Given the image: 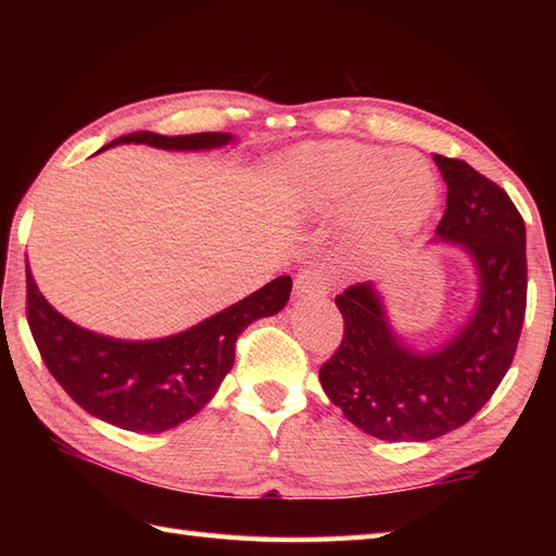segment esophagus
<instances>
[{"instance_id": "1", "label": "esophagus", "mask_w": 556, "mask_h": 556, "mask_svg": "<svg viewBox=\"0 0 556 556\" xmlns=\"http://www.w3.org/2000/svg\"><path fill=\"white\" fill-rule=\"evenodd\" d=\"M293 291L296 296H327L329 293V275L325 267H308L301 269L296 279H293Z\"/></svg>"}]
</instances>
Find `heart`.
<instances>
[{
	"instance_id": "1",
	"label": "heart",
	"mask_w": 556,
	"mask_h": 556,
	"mask_svg": "<svg viewBox=\"0 0 556 556\" xmlns=\"http://www.w3.org/2000/svg\"><path fill=\"white\" fill-rule=\"evenodd\" d=\"M293 176L305 212L346 207V239L363 257L394 251L437 200L434 174L416 152H387L356 140L301 150Z\"/></svg>"
}]
</instances>
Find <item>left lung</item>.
Returning <instances> with one entry per match:
<instances>
[{
  "label": "left lung",
  "mask_w": 556,
  "mask_h": 556,
  "mask_svg": "<svg viewBox=\"0 0 556 556\" xmlns=\"http://www.w3.org/2000/svg\"><path fill=\"white\" fill-rule=\"evenodd\" d=\"M446 181L442 241L464 245L480 275V301L458 337L413 353L394 337L370 281L334 299L344 337L320 382L344 416L384 442H428L466 425L497 392L526 320V224L511 198L468 162L434 155Z\"/></svg>",
  "instance_id": "left-lung-1"
}]
</instances>
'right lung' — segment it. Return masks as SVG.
I'll return each mask as SVG.
<instances>
[{"label":"right lung","instance_id":"obj_1","mask_svg":"<svg viewBox=\"0 0 556 556\" xmlns=\"http://www.w3.org/2000/svg\"><path fill=\"white\" fill-rule=\"evenodd\" d=\"M229 140V134L138 131L110 146L205 150L227 146ZM289 293L291 277L285 275L181 334L157 341H119L66 320L45 301L26 269L28 327L47 370L83 410L131 432H162L195 416L231 370L239 334L257 317L285 308Z\"/></svg>","mask_w":556,"mask_h":556}]
</instances>
